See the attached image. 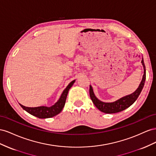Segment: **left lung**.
<instances>
[{
	"label": "left lung",
	"mask_w": 156,
	"mask_h": 156,
	"mask_svg": "<svg viewBox=\"0 0 156 156\" xmlns=\"http://www.w3.org/2000/svg\"><path fill=\"white\" fill-rule=\"evenodd\" d=\"M141 63L144 69V74L142 76V80L139 84V87L136 90L132 93L131 94L124 96L120 99L116 100L114 102H111V103H106V102L101 101L95 96L92 86H90V95L91 99L93 104L95 105L96 107L99 109L101 112L106 114H114L119 112L123 111L125 109L129 107L133 103H135V101L139 97L140 93H141L142 89L144 87V85L146 80V68L144 63L143 57L142 58Z\"/></svg>",
	"instance_id": "8db88e82"
}]
</instances>
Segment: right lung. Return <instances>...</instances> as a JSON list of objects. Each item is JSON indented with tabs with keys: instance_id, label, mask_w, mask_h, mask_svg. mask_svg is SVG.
<instances>
[{
	"instance_id": "add662e5",
	"label": "right lung",
	"mask_w": 156,
	"mask_h": 156,
	"mask_svg": "<svg viewBox=\"0 0 156 156\" xmlns=\"http://www.w3.org/2000/svg\"><path fill=\"white\" fill-rule=\"evenodd\" d=\"M75 81L76 80L69 83V85L63 90V93H61L59 100L54 105L51 106H37V107H27V106H25L21 105L20 103L19 104L26 112H27L28 113L34 115L35 117L42 119L52 118L55 116V115L59 114L61 112L62 110H63L65 105L66 99V97H67L70 88L73 86Z\"/></svg>"
}]
</instances>
